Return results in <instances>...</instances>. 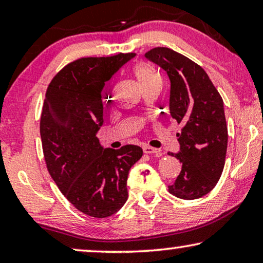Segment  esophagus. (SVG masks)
Returning <instances> with one entry per match:
<instances>
[{"instance_id":"obj_1","label":"esophagus","mask_w":263,"mask_h":263,"mask_svg":"<svg viewBox=\"0 0 263 263\" xmlns=\"http://www.w3.org/2000/svg\"><path fill=\"white\" fill-rule=\"evenodd\" d=\"M144 154L147 155H155V156H161L162 155V150L161 149H156V147H151V146H144L143 147Z\"/></svg>"}]
</instances>
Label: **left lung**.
<instances>
[{"label": "left lung", "mask_w": 263, "mask_h": 263, "mask_svg": "<svg viewBox=\"0 0 263 263\" xmlns=\"http://www.w3.org/2000/svg\"><path fill=\"white\" fill-rule=\"evenodd\" d=\"M150 62L167 73L170 81L169 116L182 128L177 133L176 157L182 169L170 194L193 200L210 193L220 179L228 147L224 102L205 70L168 47H155L145 53Z\"/></svg>", "instance_id": "1"}]
</instances>
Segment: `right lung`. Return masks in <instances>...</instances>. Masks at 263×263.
Masks as SVG:
<instances>
[{
    "instance_id": "right-lung-1",
    "label": "right lung",
    "mask_w": 263,
    "mask_h": 263,
    "mask_svg": "<svg viewBox=\"0 0 263 263\" xmlns=\"http://www.w3.org/2000/svg\"><path fill=\"white\" fill-rule=\"evenodd\" d=\"M135 53L80 58L49 84L40 118L46 167L63 195L95 218L118 212L127 200V176L142 147L105 149L96 133L103 124L102 90Z\"/></svg>"
}]
</instances>
